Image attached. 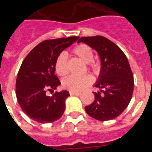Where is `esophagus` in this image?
I'll return each mask as SVG.
<instances>
[{
	"label": "esophagus",
	"instance_id": "1",
	"mask_svg": "<svg viewBox=\"0 0 152 152\" xmlns=\"http://www.w3.org/2000/svg\"><path fill=\"white\" fill-rule=\"evenodd\" d=\"M80 93H81L80 91H69L70 95H80Z\"/></svg>",
	"mask_w": 152,
	"mask_h": 152
}]
</instances>
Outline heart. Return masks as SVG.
I'll use <instances>...</instances> for the list:
<instances>
[{
    "instance_id": "obj_1",
    "label": "heart",
    "mask_w": 152,
    "mask_h": 152,
    "mask_svg": "<svg viewBox=\"0 0 152 152\" xmlns=\"http://www.w3.org/2000/svg\"><path fill=\"white\" fill-rule=\"evenodd\" d=\"M74 53L78 56L84 62L88 63V67L91 69L96 71L98 68V64L92 61L94 58V52L89 45L86 44H80L74 49ZM55 70L58 75L65 76L68 73V56L64 52H61L58 56L55 64ZM94 77L91 75H85L83 76L70 75L62 80L63 88L68 91H80L84 89L88 86L94 83Z\"/></svg>"
}]
</instances>
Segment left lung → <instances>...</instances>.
I'll return each instance as SVG.
<instances>
[{"label":"left lung","mask_w":152,"mask_h":152,"mask_svg":"<svg viewBox=\"0 0 152 152\" xmlns=\"http://www.w3.org/2000/svg\"><path fill=\"white\" fill-rule=\"evenodd\" d=\"M84 42L98 52L101 70L94 92V101L85 107L86 113L100 120H111L119 116L132 96L133 75L124 52L118 45L101 36L81 37L77 42Z\"/></svg>","instance_id":"obj_1"}]
</instances>
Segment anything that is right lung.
I'll use <instances>...</instances> for the list:
<instances>
[{"label": "right lung", "instance_id": "add662e5", "mask_svg": "<svg viewBox=\"0 0 152 152\" xmlns=\"http://www.w3.org/2000/svg\"><path fill=\"white\" fill-rule=\"evenodd\" d=\"M78 36L48 39L30 51L23 61L16 80V94L22 110L39 123H52L59 119L65 109L69 93L56 91L52 96L47 91L56 90L59 79L55 75L58 56L78 39Z\"/></svg>", "mask_w": 152, "mask_h": 152}]
</instances>
